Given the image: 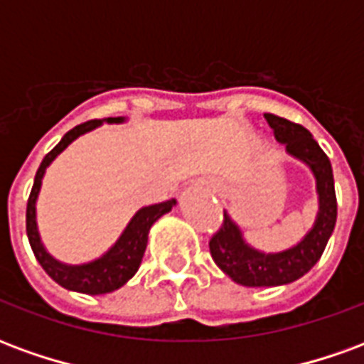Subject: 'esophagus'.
<instances>
[{
	"instance_id": "esophagus-1",
	"label": "esophagus",
	"mask_w": 364,
	"mask_h": 364,
	"mask_svg": "<svg viewBox=\"0 0 364 364\" xmlns=\"http://www.w3.org/2000/svg\"><path fill=\"white\" fill-rule=\"evenodd\" d=\"M208 189H210L214 193V191H216V187H214V185H208Z\"/></svg>"
}]
</instances>
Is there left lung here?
<instances>
[{
  "label": "left lung",
  "instance_id": "obj_1",
  "mask_svg": "<svg viewBox=\"0 0 364 364\" xmlns=\"http://www.w3.org/2000/svg\"><path fill=\"white\" fill-rule=\"evenodd\" d=\"M265 119L273 128L274 138L284 144L287 154L310 167L316 177L320 210L304 240L279 253H263L252 247L242 236L240 226L224 213L220 230L208 242L210 255L232 281L244 287H281L304 277L321 257L337 220L333 171L328 156L304 127L271 112Z\"/></svg>",
  "mask_w": 364,
  "mask_h": 364
}]
</instances>
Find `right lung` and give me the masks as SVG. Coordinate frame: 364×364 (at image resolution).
<instances>
[{
    "instance_id": "1",
    "label": "right lung",
    "mask_w": 364,
    "mask_h": 364,
    "mask_svg": "<svg viewBox=\"0 0 364 364\" xmlns=\"http://www.w3.org/2000/svg\"><path fill=\"white\" fill-rule=\"evenodd\" d=\"M122 120H124V117H117V119L111 117V119H107V122L119 124ZM103 122L105 120L99 119L87 120V122L77 124V127L64 134V138L44 156L43 164H41L35 175V183H33V189H31L27 203V236L36 261L43 265V269L48 273L52 281L58 282L60 287H64L68 290H75V292H83V294H107V292H112V290L120 289L122 284H127L136 274L140 263H142L144 252H146V245H148V234H150L154 222L169 213L175 205V200L171 198V200L159 203V205L140 208L132 216V220L128 222V226L120 234V237L114 242L111 250L103 253L99 259H93L90 263L66 265L62 261L54 259L50 253L46 252V247L41 242L38 228H36V198H38V193H41L44 171L56 159V156L66 150L77 136L101 127Z\"/></svg>"
}]
</instances>
